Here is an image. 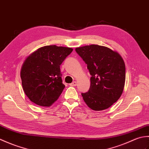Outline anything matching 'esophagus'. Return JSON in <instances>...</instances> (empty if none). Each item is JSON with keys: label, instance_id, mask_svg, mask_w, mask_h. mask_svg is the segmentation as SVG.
Listing matches in <instances>:
<instances>
[{"label": "esophagus", "instance_id": "1", "mask_svg": "<svg viewBox=\"0 0 149 149\" xmlns=\"http://www.w3.org/2000/svg\"><path fill=\"white\" fill-rule=\"evenodd\" d=\"M76 85H77V82L76 81H74L73 83L70 84V86H75Z\"/></svg>", "mask_w": 149, "mask_h": 149}]
</instances>
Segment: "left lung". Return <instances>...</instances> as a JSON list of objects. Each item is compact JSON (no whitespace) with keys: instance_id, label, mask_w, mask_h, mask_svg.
Returning <instances> with one entry per match:
<instances>
[{"instance_id":"obj_1","label":"left lung","mask_w":149,"mask_h":149,"mask_svg":"<svg viewBox=\"0 0 149 149\" xmlns=\"http://www.w3.org/2000/svg\"><path fill=\"white\" fill-rule=\"evenodd\" d=\"M87 65L91 75L90 88L82 93L87 106L95 111L107 109L119 99L125 81V66L118 52L97 45L75 49Z\"/></svg>"}]
</instances>
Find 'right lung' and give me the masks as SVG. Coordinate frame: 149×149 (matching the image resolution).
Listing matches in <instances>:
<instances>
[{
  "instance_id": "1",
  "label": "right lung",
  "mask_w": 149,
  "mask_h": 149,
  "mask_svg": "<svg viewBox=\"0 0 149 149\" xmlns=\"http://www.w3.org/2000/svg\"><path fill=\"white\" fill-rule=\"evenodd\" d=\"M72 50L68 47L45 46L25 60L20 77L24 92L31 102L50 106L58 100L65 87L60 65Z\"/></svg>"
}]
</instances>
